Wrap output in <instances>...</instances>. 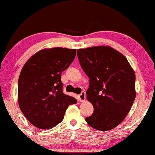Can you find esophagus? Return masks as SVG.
Wrapping results in <instances>:
<instances>
[{
    "instance_id": "34e87169",
    "label": "esophagus",
    "mask_w": 155,
    "mask_h": 155,
    "mask_svg": "<svg viewBox=\"0 0 155 155\" xmlns=\"http://www.w3.org/2000/svg\"><path fill=\"white\" fill-rule=\"evenodd\" d=\"M85 97H86V94L85 92H82L81 94L79 95V100L80 102H84L85 100Z\"/></svg>"
}]
</instances>
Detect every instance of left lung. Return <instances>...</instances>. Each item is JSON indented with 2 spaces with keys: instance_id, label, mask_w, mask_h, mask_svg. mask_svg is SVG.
Returning a JSON list of instances; mask_svg holds the SVG:
<instances>
[{
  "instance_id": "left-lung-1",
  "label": "left lung",
  "mask_w": 155,
  "mask_h": 155,
  "mask_svg": "<svg viewBox=\"0 0 155 155\" xmlns=\"http://www.w3.org/2000/svg\"><path fill=\"white\" fill-rule=\"evenodd\" d=\"M78 57L90 79L86 94L94 107L86 122L100 131L112 130L124 120L135 99L134 70L127 58L110 46L78 49Z\"/></svg>"
}]
</instances>
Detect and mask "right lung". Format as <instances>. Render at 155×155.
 <instances>
[{"label": "right lung", "mask_w": 155, "mask_h": 155, "mask_svg": "<svg viewBox=\"0 0 155 155\" xmlns=\"http://www.w3.org/2000/svg\"><path fill=\"white\" fill-rule=\"evenodd\" d=\"M76 49H43L29 58L18 79L20 109L31 123L39 129H51L63 120L70 104L77 100L63 92L61 73L69 67Z\"/></svg>", "instance_id": "right-lung-1"}]
</instances>
